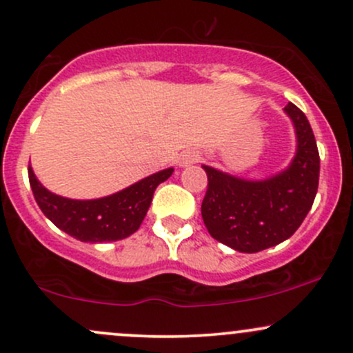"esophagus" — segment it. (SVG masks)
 I'll return each instance as SVG.
<instances>
[{"instance_id": "1", "label": "esophagus", "mask_w": 353, "mask_h": 353, "mask_svg": "<svg viewBox=\"0 0 353 353\" xmlns=\"http://www.w3.org/2000/svg\"><path fill=\"white\" fill-rule=\"evenodd\" d=\"M198 160H200V155H198V152H185L183 155L180 157V165L181 166H188L192 163H196Z\"/></svg>"}]
</instances>
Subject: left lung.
<instances>
[{
  "instance_id": "8db88e82",
  "label": "left lung",
  "mask_w": 353,
  "mask_h": 353,
  "mask_svg": "<svg viewBox=\"0 0 353 353\" xmlns=\"http://www.w3.org/2000/svg\"><path fill=\"white\" fill-rule=\"evenodd\" d=\"M296 132L290 166L263 181H247L203 166L208 187L201 203L205 227L233 250L256 253L290 239L314 205L320 157L307 117L294 103L285 106Z\"/></svg>"
}]
</instances>
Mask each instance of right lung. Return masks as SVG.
I'll return each mask as SVG.
<instances>
[{
    "label": "right lung",
    "instance_id": "1",
    "mask_svg": "<svg viewBox=\"0 0 353 353\" xmlns=\"http://www.w3.org/2000/svg\"><path fill=\"white\" fill-rule=\"evenodd\" d=\"M173 168L143 178L132 187L98 200H70L43 187L28 166L31 190L38 207L63 232L80 241H117L140 228L157 187L168 180Z\"/></svg>",
    "mask_w": 353,
    "mask_h": 353
}]
</instances>
